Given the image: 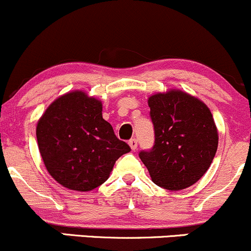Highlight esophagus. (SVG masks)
<instances>
[{
  "label": "esophagus",
  "mask_w": 251,
  "mask_h": 251,
  "mask_svg": "<svg viewBox=\"0 0 251 251\" xmlns=\"http://www.w3.org/2000/svg\"><path fill=\"white\" fill-rule=\"evenodd\" d=\"M129 146H130V148H131V151H135L136 148H137V141L135 139H131V140H129Z\"/></svg>",
  "instance_id": "1"
}]
</instances>
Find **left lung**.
Returning a JSON list of instances; mask_svg holds the SVG:
<instances>
[{
	"mask_svg": "<svg viewBox=\"0 0 251 251\" xmlns=\"http://www.w3.org/2000/svg\"><path fill=\"white\" fill-rule=\"evenodd\" d=\"M154 146L140 152L153 183L171 191L190 187L206 174L218 148V129L203 101L180 90L148 98Z\"/></svg>",
	"mask_w": 251,
	"mask_h": 251,
	"instance_id": "1",
	"label": "left lung"
}]
</instances>
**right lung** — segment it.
Wrapping results in <instances>:
<instances>
[{
	"instance_id": "right-lung-1",
	"label": "right lung",
	"mask_w": 251,
	"mask_h": 251,
	"mask_svg": "<svg viewBox=\"0 0 251 251\" xmlns=\"http://www.w3.org/2000/svg\"><path fill=\"white\" fill-rule=\"evenodd\" d=\"M101 111L99 99L76 90L55 99L37 123L45 168L67 189L90 191L99 187L110 177L116 160L130 152Z\"/></svg>"
}]
</instances>
